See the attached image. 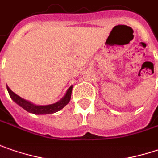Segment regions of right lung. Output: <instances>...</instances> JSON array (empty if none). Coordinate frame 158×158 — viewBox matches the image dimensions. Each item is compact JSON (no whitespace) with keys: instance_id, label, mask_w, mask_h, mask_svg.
Masks as SVG:
<instances>
[{"instance_id":"right-lung-1","label":"right lung","mask_w":158,"mask_h":158,"mask_svg":"<svg viewBox=\"0 0 158 158\" xmlns=\"http://www.w3.org/2000/svg\"><path fill=\"white\" fill-rule=\"evenodd\" d=\"M8 92L10 94V98L17 104H18L20 107H22L24 110L26 111L30 112V113L36 114V115H44V114H52L59 111L60 110H62L64 107L67 105L71 100V96H72V86L69 87V89L67 90L65 95L60 100L59 102L53 103V104H49V105H36L33 104L30 102L26 101V100L21 98L20 96H18L13 91H11L10 88L9 86H7Z\"/></svg>"}]
</instances>
